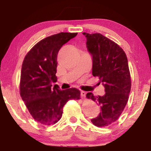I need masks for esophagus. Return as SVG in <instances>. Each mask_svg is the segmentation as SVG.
<instances>
[{"label":"esophagus","mask_w":151,"mask_h":151,"mask_svg":"<svg viewBox=\"0 0 151 151\" xmlns=\"http://www.w3.org/2000/svg\"><path fill=\"white\" fill-rule=\"evenodd\" d=\"M86 93L85 92V91H81V97L82 98H84V97L86 96Z\"/></svg>","instance_id":"1"}]
</instances>
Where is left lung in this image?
<instances>
[{"label": "left lung", "instance_id": "left-lung-1", "mask_svg": "<svg viewBox=\"0 0 151 151\" xmlns=\"http://www.w3.org/2000/svg\"><path fill=\"white\" fill-rule=\"evenodd\" d=\"M83 35L92 55V74L99 78L106 92L102 96L86 95L101 108L99 116L91 122L96 127H108L119 119L129 100L131 79L127 57L119 45L100 33Z\"/></svg>", "mask_w": 151, "mask_h": 151}]
</instances>
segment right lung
<instances>
[{
  "label": "right lung",
  "mask_w": 151,
  "mask_h": 151,
  "mask_svg": "<svg viewBox=\"0 0 151 151\" xmlns=\"http://www.w3.org/2000/svg\"><path fill=\"white\" fill-rule=\"evenodd\" d=\"M78 33L60 32L42 39L27 53L22 65L20 94L33 118L40 124H54L60 119L69 100L80 99L76 88L59 89L55 84L57 55L60 49Z\"/></svg>",
  "instance_id": "add662e5"
}]
</instances>
